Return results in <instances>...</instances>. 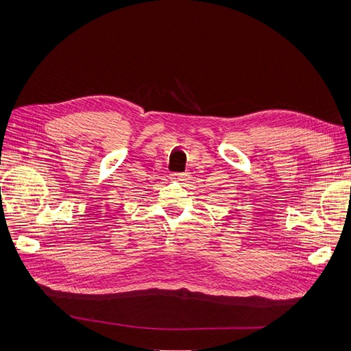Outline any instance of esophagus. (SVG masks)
<instances>
[{
  "label": "esophagus",
  "mask_w": 351,
  "mask_h": 351,
  "mask_svg": "<svg viewBox=\"0 0 351 351\" xmlns=\"http://www.w3.org/2000/svg\"><path fill=\"white\" fill-rule=\"evenodd\" d=\"M189 176L187 173H171V178L173 180H180V182H183V180H186Z\"/></svg>",
  "instance_id": "34e87169"
}]
</instances>
